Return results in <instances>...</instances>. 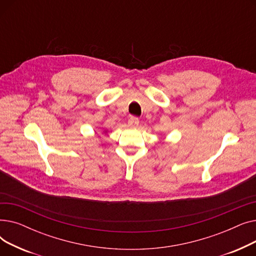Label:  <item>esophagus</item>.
<instances>
[{"label":"esophagus","instance_id":"1","mask_svg":"<svg viewBox=\"0 0 256 256\" xmlns=\"http://www.w3.org/2000/svg\"><path fill=\"white\" fill-rule=\"evenodd\" d=\"M128 124L130 128H136L139 124V119L137 117L132 116L128 121Z\"/></svg>","mask_w":256,"mask_h":256}]
</instances>
